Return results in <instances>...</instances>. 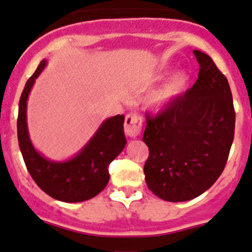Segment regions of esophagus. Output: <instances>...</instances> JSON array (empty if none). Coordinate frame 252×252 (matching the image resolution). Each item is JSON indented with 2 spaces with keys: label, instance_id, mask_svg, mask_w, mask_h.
Masks as SVG:
<instances>
[{
  "label": "esophagus",
  "instance_id": "esophagus-1",
  "mask_svg": "<svg viewBox=\"0 0 252 252\" xmlns=\"http://www.w3.org/2000/svg\"><path fill=\"white\" fill-rule=\"evenodd\" d=\"M142 118L139 113H129L126 117L124 130L130 139H136L141 134Z\"/></svg>",
  "mask_w": 252,
  "mask_h": 252
}]
</instances>
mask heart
<instances>
[{
    "label": "heart",
    "mask_w": 252,
    "mask_h": 252,
    "mask_svg": "<svg viewBox=\"0 0 252 252\" xmlns=\"http://www.w3.org/2000/svg\"><path fill=\"white\" fill-rule=\"evenodd\" d=\"M189 82V75L185 71L174 73L159 89H157L151 96V105L155 108H163L170 104L175 97L179 96Z\"/></svg>",
    "instance_id": "obj_1"
}]
</instances>
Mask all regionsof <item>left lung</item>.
I'll use <instances>...</instances> for the list:
<instances>
[{"mask_svg": "<svg viewBox=\"0 0 252 252\" xmlns=\"http://www.w3.org/2000/svg\"><path fill=\"white\" fill-rule=\"evenodd\" d=\"M193 54L200 66L197 82L163 111L147 116L142 137L150 148L147 186L168 202H186L210 189L223 171L234 137L228 81L209 55Z\"/></svg>", "mask_w": 252, "mask_h": 252, "instance_id": "left-lung-1", "label": "left lung"}]
</instances>
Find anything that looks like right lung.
I'll return each instance as SVG.
<instances>
[{
  "mask_svg": "<svg viewBox=\"0 0 252 252\" xmlns=\"http://www.w3.org/2000/svg\"><path fill=\"white\" fill-rule=\"evenodd\" d=\"M43 59L21 93L18 113V141L29 173L37 186L54 199L79 203L99 194L110 180L107 166L124 150V117L105 119L79 152L66 160H52L33 146L28 128V99L36 78L47 66Z\"/></svg>",
  "mask_w": 252,
  "mask_h": 252,
  "instance_id": "add662e5",
  "label": "right lung"
}]
</instances>
